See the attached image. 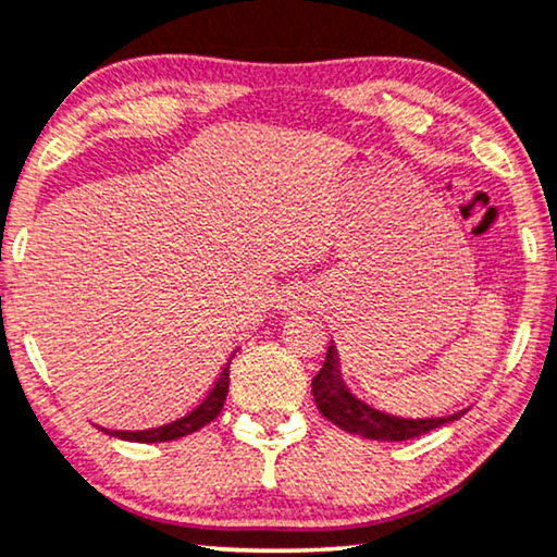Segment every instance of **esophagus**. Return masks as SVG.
Here are the masks:
<instances>
[{"label": "esophagus", "instance_id": "34e87169", "mask_svg": "<svg viewBox=\"0 0 557 557\" xmlns=\"http://www.w3.org/2000/svg\"><path fill=\"white\" fill-rule=\"evenodd\" d=\"M287 300L298 302V300H302V293L300 290H287Z\"/></svg>", "mask_w": 557, "mask_h": 557}]
</instances>
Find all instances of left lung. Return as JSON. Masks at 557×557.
Listing matches in <instances>:
<instances>
[{
	"mask_svg": "<svg viewBox=\"0 0 557 557\" xmlns=\"http://www.w3.org/2000/svg\"><path fill=\"white\" fill-rule=\"evenodd\" d=\"M313 398L319 411L326 417L331 424H336L344 432L360 434L364 440H380V442H404L413 440V436L432 432V429L449 424V421L460 419L466 411H455L449 417H426V419H408V417H393V413L377 411L351 396L347 385H344L339 372V357L336 349L329 347L326 362L313 377Z\"/></svg>",
	"mask_w": 557,
	"mask_h": 557,
	"instance_id": "obj_1",
	"label": "left lung"
}]
</instances>
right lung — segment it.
Segmentation results:
<instances>
[{
  "label": "right lung",
  "mask_w": 557,
  "mask_h": 557,
  "mask_svg": "<svg viewBox=\"0 0 557 557\" xmlns=\"http://www.w3.org/2000/svg\"><path fill=\"white\" fill-rule=\"evenodd\" d=\"M231 364V360H228ZM228 364L223 368L221 377L215 380V385L210 388V393L206 398L197 404L193 411L180 417L177 421H169L164 426L157 429H146V432H115L112 436H121V440L128 442H169V440H180V436H187L202 429L206 424H210L218 413H221L223 404H226V393H228Z\"/></svg>",
  "instance_id": "right-lung-1"
}]
</instances>
